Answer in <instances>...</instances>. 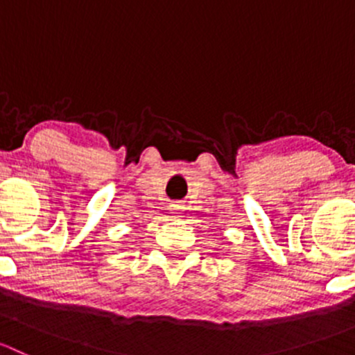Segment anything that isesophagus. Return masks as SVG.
Returning <instances> with one entry per match:
<instances>
[{
  "label": "esophagus",
  "mask_w": 355,
  "mask_h": 355,
  "mask_svg": "<svg viewBox=\"0 0 355 355\" xmlns=\"http://www.w3.org/2000/svg\"><path fill=\"white\" fill-rule=\"evenodd\" d=\"M171 209H173L175 216H178V214H180V213H178V211H180V206H178V204H173V207H171Z\"/></svg>",
  "instance_id": "esophagus-1"
}]
</instances>
